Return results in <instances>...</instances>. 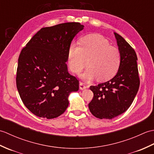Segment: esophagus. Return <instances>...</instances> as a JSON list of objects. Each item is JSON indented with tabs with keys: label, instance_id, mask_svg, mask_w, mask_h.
Masks as SVG:
<instances>
[{
	"label": "esophagus",
	"instance_id": "34e87169",
	"mask_svg": "<svg viewBox=\"0 0 154 154\" xmlns=\"http://www.w3.org/2000/svg\"><path fill=\"white\" fill-rule=\"evenodd\" d=\"M86 88H87V86L85 85V84L84 83H83V82L79 83V89L81 90H84V89H85Z\"/></svg>",
	"mask_w": 154,
	"mask_h": 154
}]
</instances>
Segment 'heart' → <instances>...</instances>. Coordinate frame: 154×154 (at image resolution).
I'll list each match as a JSON object with an SVG mask.
<instances>
[{"instance_id":"obj_1","label":"heart","mask_w":154,"mask_h":154,"mask_svg":"<svg viewBox=\"0 0 154 154\" xmlns=\"http://www.w3.org/2000/svg\"><path fill=\"white\" fill-rule=\"evenodd\" d=\"M80 44L81 47L71 45L68 51V64L73 73L82 71L88 61L89 67L81 75L85 80L97 77L98 80L106 81L116 75L120 63V54L106 39L100 35L91 34L81 39Z\"/></svg>"}]
</instances>
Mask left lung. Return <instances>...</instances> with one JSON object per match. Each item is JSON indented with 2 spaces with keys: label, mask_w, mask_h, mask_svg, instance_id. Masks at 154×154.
<instances>
[{
  "label": "left lung",
  "mask_w": 154,
  "mask_h": 154,
  "mask_svg": "<svg viewBox=\"0 0 154 154\" xmlns=\"http://www.w3.org/2000/svg\"><path fill=\"white\" fill-rule=\"evenodd\" d=\"M114 34L120 54L119 71L107 82L90 87L94 96L89 109L93 116L100 119H112L126 111L140 87L136 52L121 35Z\"/></svg>",
  "instance_id": "8db88e82"
}]
</instances>
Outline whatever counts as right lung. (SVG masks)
<instances>
[{"instance_id":"add662e5","label":"right lung","mask_w":154,"mask_h":154,"mask_svg":"<svg viewBox=\"0 0 154 154\" xmlns=\"http://www.w3.org/2000/svg\"><path fill=\"white\" fill-rule=\"evenodd\" d=\"M83 28L79 22L43 28L22 50L16 87L23 103L35 116H60L70 93L79 90V81L69 73L66 62L72 40Z\"/></svg>"}]
</instances>
